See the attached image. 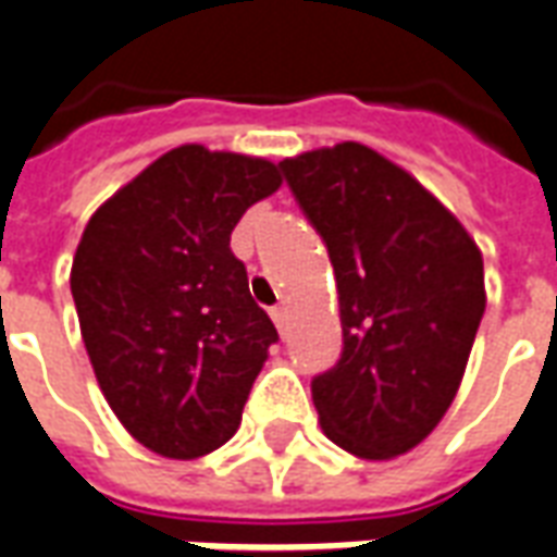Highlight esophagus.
<instances>
[{
  "mask_svg": "<svg viewBox=\"0 0 557 557\" xmlns=\"http://www.w3.org/2000/svg\"><path fill=\"white\" fill-rule=\"evenodd\" d=\"M271 319H274V325H277L280 331H286V307H283V304L271 307Z\"/></svg>",
  "mask_w": 557,
  "mask_h": 557,
  "instance_id": "1",
  "label": "esophagus"
}]
</instances>
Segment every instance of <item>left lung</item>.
I'll use <instances>...</instances> for the list:
<instances>
[{
  "mask_svg": "<svg viewBox=\"0 0 557 557\" xmlns=\"http://www.w3.org/2000/svg\"><path fill=\"white\" fill-rule=\"evenodd\" d=\"M280 172L337 277L343 351L310 382L322 430L363 459L406 454L438 426L466 373L486 310L478 244L361 143L280 160Z\"/></svg>",
  "mask_w": 557,
  "mask_h": 557,
  "instance_id": "8db88e82",
  "label": "left lung"
}]
</instances>
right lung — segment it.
<instances>
[{
    "label": "right lung",
    "mask_w": 557,
    "mask_h": 557,
    "mask_svg": "<svg viewBox=\"0 0 557 557\" xmlns=\"http://www.w3.org/2000/svg\"><path fill=\"white\" fill-rule=\"evenodd\" d=\"M280 187L274 163L166 151L79 238L71 295L103 397L148 450L194 459L226 444L277 343L230 235Z\"/></svg>",
    "instance_id": "add662e5"
}]
</instances>
